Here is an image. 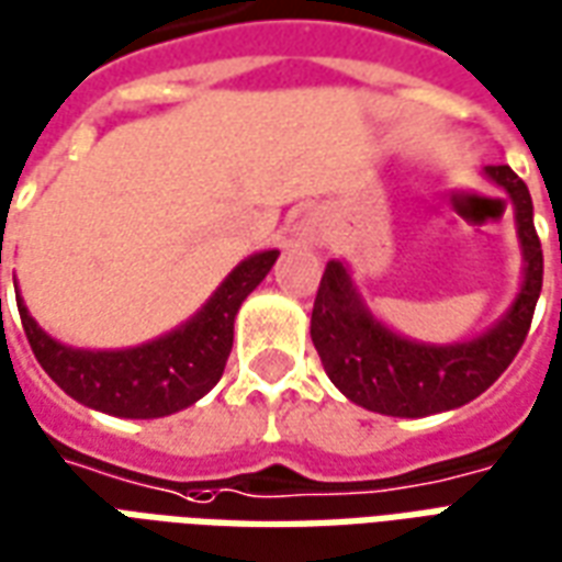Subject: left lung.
<instances>
[{"label": "left lung", "mask_w": 562, "mask_h": 562, "mask_svg": "<svg viewBox=\"0 0 562 562\" xmlns=\"http://www.w3.org/2000/svg\"><path fill=\"white\" fill-rule=\"evenodd\" d=\"M484 173L515 207L524 282L506 316L482 337L448 346L406 340L373 318L342 261H328L322 273L310 337L330 382L370 413L422 418L458 409L491 389L527 340L542 292V244L532 225L530 189L508 165H487Z\"/></svg>", "instance_id": "left-lung-1"}]
</instances>
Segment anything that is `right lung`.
<instances>
[{"instance_id": "add662e5", "label": "right lung", "mask_w": 562, "mask_h": 562, "mask_svg": "<svg viewBox=\"0 0 562 562\" xmlns=\"http://www.w3.org/2000/svg\"><path fill=\"white\" fill-rule=\"evenodd\" d=\"M277 256V249H265L244 258L186 325L135 349H71L44 334L18 297L20 322L44 373L68 397L120 418H161L192 406L220 382L232 355L234 316L246 294L268 277Z\"/></svg>"}]
</instances>
